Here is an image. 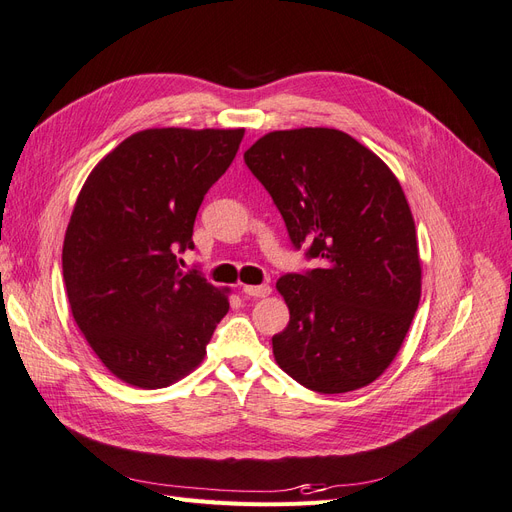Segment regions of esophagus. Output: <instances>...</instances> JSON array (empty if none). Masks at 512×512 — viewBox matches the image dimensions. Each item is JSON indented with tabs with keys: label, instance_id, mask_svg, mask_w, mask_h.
<instances>
[{
	"label": "esophagus",
	"instance_id": "esophagus-1",
	"mask_svg": "<svg viewBox=\"0 0 512 512\" xmlns=\"http://www.w3.org/2000/svg\"><path fill=\"white\" fill-rule=\"evenodd\" d=\"M242 293L246 298H266V295L272 293L270 285H244Z\"/></svg>",
	"mask_w": 512,
	"mask_h": 512
}]
</instances>
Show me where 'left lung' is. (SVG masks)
Wrapping results in <instances>:
<instances>
[{"label":"left lung","instance_id":"1","mask_svg":"<svg viewBox=\"0 0 512 512\" xmlns=\"http://www.w3.org/2000/svg\"><path fill=\"white\" fill-rule=\"evenodd\" d=\"M291 242L323 268L276 283L289 325L276 364L319 393L374 383L398 355L421 300L415 219L387 163L332 127L280 129L244 153Z\"/></svg>","mask_w":512,"mask_h":512}]
</instances>
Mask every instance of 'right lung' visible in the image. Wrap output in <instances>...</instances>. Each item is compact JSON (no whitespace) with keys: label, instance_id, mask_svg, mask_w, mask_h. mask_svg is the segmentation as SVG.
<instances>
[{"label":"right lung","instance_id":"right-lung-1","mask_svg":"<svg viewBox=\"0 0 512 512\" xmlns=\"http://www.w3.org/2000/svg\"><path fill=\"white\" fill-rule=\"evenodd\" d=\"M244 129L153 127L125 138L82 185L63 238L72 317L119 381L161 389L204 361L232 289L178 268L204 195Z\"/></svg>","mask_w":512,"mask_h":512}]
</instances>
